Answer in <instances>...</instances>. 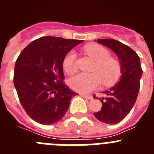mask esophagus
Instances as JSON below:
<instances>
[{"instance_id": "34e87169", "label": "esophagus", "mask_w": 154, "mask_h": 154, "mask_svg": "<svg viewBox=\"0 0 154 154\" xmlns=\"http://www.w3.org/2000/svg\"><path fill=\"white\" fill-rule=\"evenodd\" d=\"M82 96H83L84 98H85V99H89V100H92L93 99V97H92V96H90V95H85V94H80Z\"/></svg>"}]
</instances>
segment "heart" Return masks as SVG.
Instances as JSON below:
<instances>
[{
    "label": "heart",
    "instance_id": "obj_1",
    "mask_svg": "<svg viewBox=\"0 0 154 154\" xmlns=\"http://www.w3.org/2000/svg\"><path fill=\"white\" fill-rule=\"evenodd\" d=\"M85 52L96 61L92 68V73L81 72L69 79V84L75 91L86 93L96 89L102 82L104 85L113 84L121 75L120 63L110 57L106 48L97 45H88L84 48ZM64 70L73 74L77 70L76 53L71 50L66 54L62 62Z\"/></svg>",
    "mask_w": 154,
    "mask_h": 154
}]
</instances>
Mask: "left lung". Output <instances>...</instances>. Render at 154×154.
Segmentation results:
<instances>
[{
  "mask_svg": "<svg viewBox=\"0 0 154 154\" xmlns=\"http://www.w3.org/2000/svg\"><path fill=\"white\" fill-rule=\"evenodd\" d=\"M98 43L106 46L118 56L121 75L117 84L103 92L100 98L103 106L94 116L100 122L116 124L129 114L137 101L143 70L140 57L131 48L114 39H98ZM93 98H97L93 96Z\"/></svg>",
  "mask_w": 154,
  "mask_h": 154,
  "instance_id": "left-lung-1",
  "label": "left lung"
}]
</instances>
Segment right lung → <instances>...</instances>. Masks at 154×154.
I'll return each instance as SVG.
<instances>
[{"label":"right lung","instance_id":"right-lung-1","mask_svg":"<svg viewBox=\"0 0 154 154\" xmlns=\"http://www.w3.org/2000/svg\"><path fill=\"white\" fill-rule=\"evenodd\" d=\"M82 40L42 37L31 42L15 62L14 85L26 113L37 123L60 120L77 95L63 82L65 56Z\"/></svg>","mask_w":154,"mask_h":154}]
</instances>
